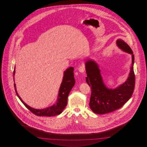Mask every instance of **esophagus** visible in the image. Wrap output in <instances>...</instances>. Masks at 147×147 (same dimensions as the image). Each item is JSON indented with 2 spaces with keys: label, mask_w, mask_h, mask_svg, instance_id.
<instances>
[{
  "label": "esophagus",
  "mask_w": 147,
  "mask_h": 147,
  "mask_svg": "<svg viewBox=\"0 0 147 147\" xmlns=\"http://www.w3.org/2000/svg\"><path fill=\"white\" fill-rule=\"evenodd\" d=\"M78 70L79 71V72H84L85 71V68H84V66L82 65L80 66L79 68H78Z\"/></svg>",
  "instance_id": "obj_1"
}]
</instances>
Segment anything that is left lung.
<instances>
[{
    "label": "left lung",
    "mask_w": 147,
    "mask_h": 147,
    "mask_svg": "<svg viewBox=\"0 0 147 147\" xmlns=\"http://www.w3.org/2000/svg\"><path fill=\"white\" fill-rule=\"evenodd\" d=\"M117 45L123 51L132 55V65L127 80L115 89H109L103 82L100 70L97 63L88 60L85 63L87 77L86 82L90 86L89 106L94 113L103 115L113 112L122 107L131 98L135 86V75L134 71V57L131 48L124 41L119 39Z\"/></svg>",
    "instance_id": "8db88e82"
}]
</instances>
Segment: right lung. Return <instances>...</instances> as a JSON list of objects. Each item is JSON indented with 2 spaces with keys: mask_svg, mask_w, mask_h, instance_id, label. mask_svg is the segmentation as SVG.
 Returning a JSON list of instances; mask_svg holds the SVG:
<instances>
[{
  "mask_svg": "<svg viewBox=\"0 0 147 147\" xmlns=\"http://www.w3.org/2000/svg\"><path fill=\"white\" fill-rule=\"evenodd\" d=\"M74 70V67H70L69 68L67 69L66 71H64L63 81L60 87L59 94L57 98L56 103L53 106L49 107L43 109H37L29 106L23 101V100L21 99V98L18 95L16 90V84H14V87L16 91V94L18 97L19 98V99L25 105V107L29 110L31 113H33L34 114L37 116L51 117V116L59 115L63 112V110L65 109V108L67 106V99H68L69 92L75 84ZM15 74V66L14 68L13 72V81H15V79H14Z\"/></svg>",
  "mask_w": 147,
  "mask_h": 147,
  "instance_id": "obj_1",
  "label": "right lung"
}]
</instances>
